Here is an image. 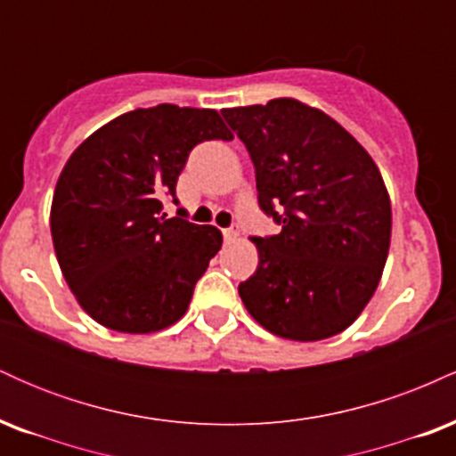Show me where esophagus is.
<instances>
[{
  "label": "esophagus",
  "instance_id": "1",
  "mask_svg": "<svg viewBox=\"0 0 456 456\" xmlns=\"http://www.w3.org/2000/svg\"><path fill=\"white\" fill-rule=\"evenodd\" d=\"M223 235H224V240H227V242H233V240H238V235H240V227H238V224H232V227L224 229Z\"/></svg>",
  "mask_w": 456,
  "mask_h": 456
}]
</instances>
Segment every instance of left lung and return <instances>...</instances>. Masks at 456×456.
<instances>
[{
	"mask_svg": "<svg viewBox=\"0 0 456 456\" xmlns=\"http://www.w3.org/2000/svg\"><path fill=\"white\" fill-rule=\"evenodd\" d=\"M221 113L253 160L259 208L281 224L250 238L259 265L238 287L246 311L291 341L343 332L388 257L392 210L378 165L341 124L294 98Z\"/></svg>",
	"mask_w": 456,
	"mask_h": 456,
	"instance_id": "left-lung-1",
	"label": "left lung"
}]
</instances>
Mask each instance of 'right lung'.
I'll return each instance as SVG.
<instances>
[{"instance_id": "add662e5", "label": "right lung", "mask_w": 456, "mask_h": 456, "mask_svg": "<svg viewBox=\"0 0 456 456\" xmlns=\"http://www.w3.org/2000/svg\"><path fill=\"white\" fill-rule=\"evenodd\" d=\"M233 134L214 109L159 104L111 119L72 151L51 206L57 261L77 302L109 330L150 334L184 317L221 250L212 224L167 218L188 154Z\"/></svg>"}]
</instances>
